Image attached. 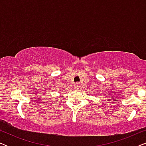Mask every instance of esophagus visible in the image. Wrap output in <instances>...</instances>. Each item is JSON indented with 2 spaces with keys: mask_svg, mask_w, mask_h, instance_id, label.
Listing matches in <instances>:
<instances>
[{
  "mask_svg": "<svg viewBox=\"0 0 146 146\" xmlns=\"http://www.w3.org/2000/svg\"><path fill=\"white\" fill-rule=\"evenodd\" d=\"M74 87L76 89H78L80 88V84L79 83H76L74 84Z\"/></svg>",
  "mask_w": 146,
  "mask_h": 146,
  "instance_id": "esophagus-1",
  "label": "esophagus"
}]
</instances>
